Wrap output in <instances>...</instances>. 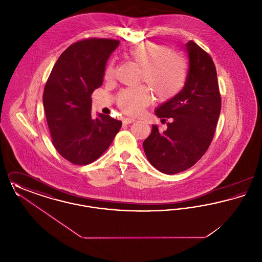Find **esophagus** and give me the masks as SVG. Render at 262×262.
<instances>
[{"label":"esophagus","instance_id":"1","mask_svg":"<svg viewBox=\"0 0 262 262\" xmlns=\"http://www.w3.org/2000/svg\"><path fill=\"white\" fill-rule=\"evenodd\" d=\"M134 122H136V119H134V118H125V119H123V123L125 124V125L132 124Z\"/></svg>","mask_w":262,"mask_h":262}]
</instances>
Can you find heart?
Here are the masks:
<instances>
[{"label": "heart", "instance_id": "1", "mask_svg": "<svg viewBox=\"0 0 262 262\" xmlns=\"http://www.w3.org/2000/svg\"><path fill=\"white\" fill-rule=\"evenodd\" d=\"M126 56L141 67L140 80L147 83L156 99L166 101L173 98L184 86L187 77V64L184 58L164 45L143 42L126 50ZM114 67L110 63L105 76L111 79ZM149 88L140 85L123 90L117 102L128 115H138L151 101Z\"/></svg>", "mask_w": 262, "mask_h": 262}]
</instances>
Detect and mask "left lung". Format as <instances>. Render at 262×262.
<instances>
[{
  "label": "left lung",
  "instance_id": "left-lung-1",
  "mask_svg": "<svg viewBox=\"0 0 262 262\" xmlns=\"http://www.w3.org/2000/svg\"><path fill=\"white\" fill-rule=\"evenodd\" d=\"M185 49L188 59L185 85L155 109L158 118L172 121L165 130L152 125L142 144L150 164L164 174L183 172L200 160L211 143L221 111L211 57L191 40Z\"/></svg>",
  "mask_w": 262,
  "mask_h": 262
}]
</instances>
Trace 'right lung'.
Masks as SVG:
<instances>
[{"mask_svg":"<svg viewBox=\"0 0 262 262\" xmlns=\"http://www.w3.org/2000/svg\"><path fill=\"white\" fill-rule=\"evenodd\" d=\"M120 41L90 38L75 42L55 63L43 93L52 142L64 159L86 165L112 143L122 122L91 114V94L103 82L105 66Z\"/></svg>","mask_w":262,"mask_h":262,"instance_id":"1","label":"right lung"}]
</instances>
